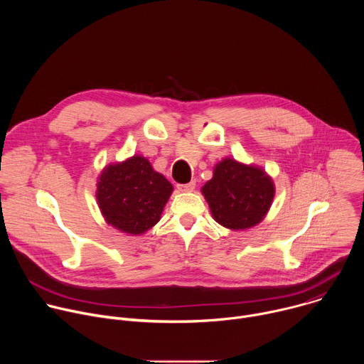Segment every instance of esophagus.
<instances>
[{"instance_id":"esophagus-1","label":"esophagus","mask_w":364,"mask_h":364,"mask_svg":"<svg viewBox=\"0 0 364 364\" xmlns=\"http://www.w3.org/2000/svg\"><path fill=\"white\" fill-rule=\"evenodd\" d=\"M194 187H196V181H194V180H191V181L187 183V184H178V186H177V188H178L180 191H193Z\"/></svg>"}]
</instances>
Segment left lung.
<instances>
[{
  "label": "left lung",
  "mask_w": 364,
  "mask_h": 364,
  "mask_svg": "<svg viewBox=\"0 0 364 364\" xmlns=\"http://www.w3.org/2000/svg\"><path fill=\"white\" fill-rule=\"evenodd\" d=\"M218 223L232 230L252 228L268 213L275 188L272 180L252 166L226 159L201 188Z\"/></svg>",
  "instance_id": "obj_1"
}]
</instances>
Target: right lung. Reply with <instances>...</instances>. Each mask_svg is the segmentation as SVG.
Here are the masks:
<instances>
[{
	"label": "right lung",
	"mask_w": 364,
	"mask_h": 364,
	"mask_svg": "<svg viewBox=\"0 0 364 364\" xmlns=\"http://www.w3.org/2000/svg\"><path fill=\"white\" fill-rule=\"evenodd\" d=\"M171 191L173 186L164 176L155 173L146 159L134 155L103 170L96 197L109 225L141 235L160 220Z\"/></svg>",
	"instance_id": "obj_1"
}]
</instances>
